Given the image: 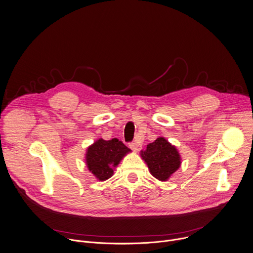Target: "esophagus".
Here are the masks:
<instances>
[{
    "label": "esophagus",
    "instance_id": "34e87169",
    "mask_svg": "<svg viewBox=\"0 0 253 253\" xmlns=\"http://www.w3.org/2000/svg\"><path fill=\"white\" fill-rule=\"evenodd\" d=\"M129 148L133 151V152H138V151H141V149H142V145L139 144L138 142H132V143H130L129 144Z\"/></svg>",
    "mask_w": 253,
    "mask_h": 253
}]
</instances>
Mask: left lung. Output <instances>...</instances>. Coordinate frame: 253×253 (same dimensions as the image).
Instances as JSON below:
<instances>
[{
	"instance_id": "8db88e82",
	"label": "left lung",
	"mask_w": 253,
	"mask_h": 253,
	"mask_svg": "<svg viewBox=\"0 0 253 253\" xmlns=\"http://www.w3.org/2000/svg\"><path fill=\"white\" fill-rule=\"evenodd\" d=\"M141 157L152 176L162 182L169 180L182 164L177 148L163 136L150 143L145 151H141Z\"/></svg>"
}]
</instances>
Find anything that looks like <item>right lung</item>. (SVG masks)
Here are the masks:
<instances>
[{
	"label": "right lung",
	"mask_w": 253,
	"mask_h": 253,
	"mask_svg": "<svg viewBox=\"0 0 253 253\" xmlns=\"http://www.w3.org/2000/svg\"><path fill=\"white\" fill-rule=\"evenodd\" d=\"M130 152L119 138L105 141L100 137L87 148L85 164L93 176L102 182L114 175L115 168Z\"/></svg>",
	"instance_id": "obj_1"
}]
</instances>
